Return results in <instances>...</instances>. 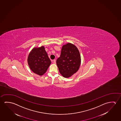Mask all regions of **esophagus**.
<instances>
[{
  "mask_svg": "<svg viewBox=\"0 0 121 121\" xmlns=\"http://www.w3.org/2000/svg\"><path fill=\"white\" fill-rule=\"evenodd\" d=\"M52 61H53V62L54 64L56 63V60H52Z\"/></svg>",
  "mask_w": 121,
  "mask_h": 121,
  "instance_id": "obj_1",
  "label": "esophagus"
}]
</instances>
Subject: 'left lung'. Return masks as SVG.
Instances as JSON below:
<instances>
[{"label": "left lung", "instance_id": "1", "mask_svg": "<svg viewBox=\"0 0 121 121\" xmlns=\"http://www.w3.org/2000/svg\"><path fill=\"white\" fill-rule=\"evenodd\" d=\"M79 52L75 45L68 43L63 46L61 55L56 60V64L61 75L69 78L75 73L81 65Z\"/></svg>", "mask_w": 121, "mask_h": 121}]
</instances>
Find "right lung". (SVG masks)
<instances>
[{
	"instance_id": "add662e5",
	"label": "right lung",
	"mask_w": 121,
	"mask_h": 121,
	"mask_svg": "<svg viewBox=\"0 0 121 121\" xmlns=\"http://www.w3.org/2000/svg\"><path fill=\"white\" fill-rule=\"evenodd\" d=\"M27 61L32 71L40 75L46 73L51 63L44 46L32 50L28 56Z\"/></svg>"
}]
</instances>
